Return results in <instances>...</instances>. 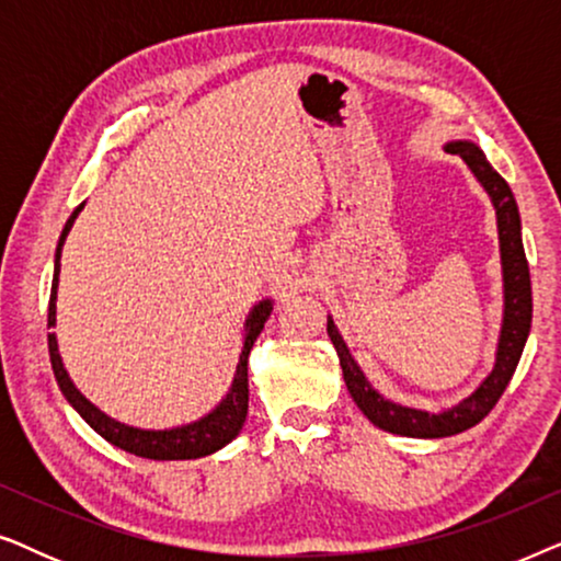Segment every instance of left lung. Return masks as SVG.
Listing matches in <instances>:
<instances>
[{"label":"left lung","mask_w":561,"mask_h":561,"mask_svg":"<svg viewBox=\"0 0 561 561\" xmlns=\"http://www.w3.org/2000/svg\"><path fill=\"white\" fill-rule=\"evenodd\" d=\"M444 150L451 156H459L467 163V168L480 181V186L488 191L490 202L495 206L497 219V240H501V265H503V327L501 340H497L495 365L493 373L480 382L472 396L465 401L451 405L447 411H419L409 409V405L393 403L382 398L370 382H367L365 373L359 370L355 357L350 355L347 344H344L342 334L336 332L332 317L327 319V332L332 340L336 355H340L342 375L347 382V390L357 409L373 421L382 432L401 434V436H419V439H442V436H451L459 432H467L474 424L493 411L497 398L503 396L505 386H508L513 373H516L520 352L526 347L528 332H531V275H528V263L524 252V240H520V214L518 204L513 198V191L503 175L488 163L482 150L470 140H455L444 145Z\"/></svg>","instance_id":"obj_1"}]
</instances>
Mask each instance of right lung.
<instances>
[{"instance_id":"1","label":"right lung","mask_w":561,"mask_h":561,"mask_svg":"<svg viewBox=\"0 0 561 561\" xmlns=\"http://www.w3.org/2000/svg\"><path fill=\"white\" fill-rule=\"evenodd\" d=\"M83 209L76 206L71 217H68L64 232H60L58 248H56V267H53V288H50V304H48V329L56 327V298H58V275H60V250H64V242L68 232H71L76 217ZM273 311V301L265 298L260 301L255 309L250 311V317L244 319V342L240 352V363H237V373L232 380V388L229 393L221 398V403L211 413H206L204 419L194 421V424L175 426V428H163V432H150V428H135L127 424H119L106 416L104 411H99L94 403L87 401L81 396V390L73 386V380L68 378L64 359L58 355V340L56 334H48V352H50V365L53 375H56L60 393L66 396V401L73 405L76 411L81 413V419L94 428L99 436H104L106 442L114 444V447L129 451V455L145 457V459H196L214 455V451L227 447L229 442L240 434V428L248 419V357L252 344H255L257 334L263 332L267 317Z\"/></svg>"}]
</instances>
